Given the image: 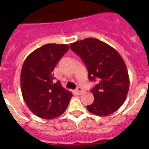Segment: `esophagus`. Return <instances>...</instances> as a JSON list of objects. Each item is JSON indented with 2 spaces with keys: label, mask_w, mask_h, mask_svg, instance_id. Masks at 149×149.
Returning a JSON list of instances; mask_svg holds the SVG:
<instances>
[{
  "label": "esophagus",
  "mask_w": 149,
  "mask_h": 149,
  "mask_svg": "<svg viewBox=\"0 0 149 149\" xmlns=\"http://www.w3.org/2000/svg\"><path fill=\"white\" fill-rule=\"evenodd\" d=\"M76 92H77V94L80 95V94H82V93L84 92V90L82 87H77V89H76Z\"/></svg>",
  "instance_id": "obj_1"
}]
</instances>
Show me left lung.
Segmentation results:
<instances>
[{
    "instance_id": "obj_1",
    "label": "left lung",
    "mask_w": 149,
    "mask_h": 149,
    "mask_svg": "<svg viewBox=\"0 0 149 149\" xmlns=\"http://www.w3.org/2000/svg\"><path fill=\"white\" fill-rule=\"evenodd\" d=\"M86 65L88 77L98 84L91 89L94 101L86 106L91 113L105 116L120 108L129 89L128 72L121 55L99 39L87 38L70 45Z\"/></svg>"
}]
</instances>
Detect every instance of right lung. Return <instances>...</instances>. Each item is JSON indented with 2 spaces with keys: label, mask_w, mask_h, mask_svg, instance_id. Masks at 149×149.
<instances>
[{
  "label": "right lung",
  "mask_w": 149,
  "mask_h": 149,
  "mask_svg": "<svg viewBox=\"0 0 149 149\" xmlns=\"http://www.w3.org/2000/svg\"><path fill=\"white\" fill-rule=\"evenodd\" d=\"M69 49L65 44H47L28 55L22 65L21 88L33 113L42 119L60 116L68 107L72 93L55 81L53 71Z\"/></svg>",
  "instance_id": "obj_1"
}]
</instances>
